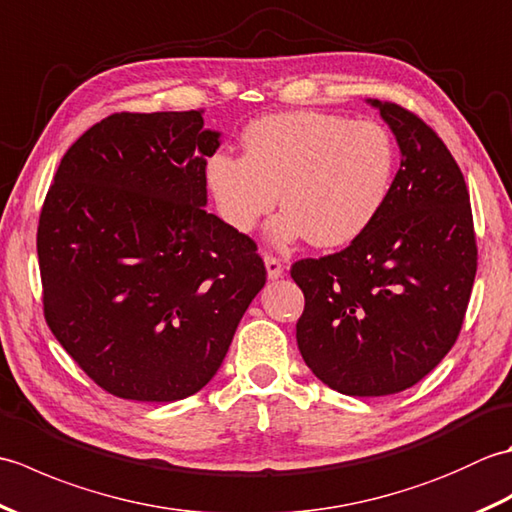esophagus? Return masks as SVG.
<instances>
[{"instance_id": "34e87169", "label": "esophagus", "mask_w": 512, "mask_h": 512, "mask_svg": "<svg viewBox=\"0 0 512 512\" xmlns=\"http://www.w3.org/2000/svg\"><path fill=\"white\" fill-rule=\"evenodd\" d=\"M264 264H266L268 279H279L281 275H284V266H281V262H279L277 257L266 255V257H264Z\"/></svg>"}]
</instances>
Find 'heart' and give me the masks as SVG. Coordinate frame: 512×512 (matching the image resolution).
I'll return each instance as SVG.
<instances>
[{
	"instance_id": "b5f03b06",
	"label": "heart",
	"mask_w": 512,
	"mask_h": 512,
	"mask_svg": "<svg viewBox=\"0 0 512 512\" xmlns=\"http://www.w3.org/2000/svg\"><path fill=\"white\" fill-rule=\"evenodd\" d=\"M244 156L215 151L206 187L222 220L255 231L275 209L270 242L336 248L361 237L383 211L396 151L385 127L323 112L257 118L242 134Z\"/></svg>"
}]
</instances>
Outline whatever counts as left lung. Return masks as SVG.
Wrapping results in <instances>:
<instances>
[{"mask_svg": "<svg viewBox=\"0 0 512 512\" xmlns=\"http://www.w3.org/2000/svg\"><path fill=\"white\" fill-rule=\"evenodd\" d=\"M396 136L400 169L383 211L341 253L301 259L297 345L345 396H389L427 376L458 339L477 270L469 191L433 129L367 99Z\"/></svg>", "mask_w": 512, "mask_h": 512, "instance_id": "left-lung-1", "label": "left lung"}]
</instances>
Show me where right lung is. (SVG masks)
Here are the masks:
<instances>
[{
	"label": "right lung",
	"instance_id": "1",
	"mask_svg": "<svg viewBox=\"0 0 512 512\" xmlns=\"http://www.w3.org/2000/svg\"><path fill=\"white\" fill-rule=\"evenodd\" d=\"M220 136L195 110L112 114L54 173L37 231L43 312L118 398L200 391L266 284L253 239L204 211Z\"/></svg>",
	"mask_w": 512,
	"mask_h": 512
}]
</instances>
